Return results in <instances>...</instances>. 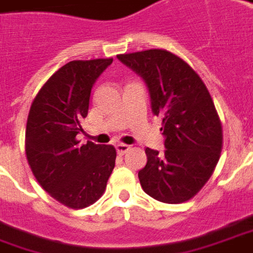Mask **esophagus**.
I'll use <instances>...</instances> for the list:
<instances>
[{
	"label": "esophagus",
	"instance_id": "1",
	"mask_svg": "<svg viewBox=\"0 0 253 253\" xmlns=\"http://www.w3.org/2000/svg\"><path fill=\"white\" fill-rule=\"evenodd\" d=\"M130 147L128 146V144H124V143H118L116 146V150H117V153L120 154V156H124L128 150H129Z\"/></svg>",
	"mask_w": 253,
	"mask_h": 253
}]
</instances>
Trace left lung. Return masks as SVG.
<instances>
[{"label": "left lung", "instance_id": "left-lung-1", "mask_svg": "<svg viewBox=\"0 0 253 253\" xmlns=\"http://www.w3.org/2000/svg\"><path fill=\"white\" fill-rule=\"evenodd\" d=\"M117 57L143 78L151 110L163 120L165 151L146 149L147 164L139 170L142 189L161 203H186L210 180L222 151V124L210 90L189 64L168 50Z\"/></svg>", "mask_w": 253, "mask_h": 253}]
</instances>
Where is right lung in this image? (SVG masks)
Masks as SVG:
<instances>
[{
	"mask_svg": "<svg viewBox=\"0 0 253 253\" xmlns=\"http://www.w3.org/2000/svg\"><path fill=\"white\" fill-rule=\"evenodd\" d=\"M113 59L73 60L38 90L26 125V157L37 182L71 210H83L103 196L116 165V149L80 144L90 90Z\"/></svg>",
	"mask_w": 253,
	"mask_h": 253,
	"instance_id": "1",
	"label": "right lung"
}]
</instances>
